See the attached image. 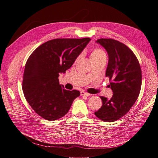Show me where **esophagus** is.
I'll use <instances>...</instances> for the list:
<instances>
[{"label":"esophagus","instance_id":"34e87169","mask_svg":"<svg viewBox=\"0 0 158 158\" xmlns=\"http://www.w3.org/2000/svg\"><path fill=\"white\" fill-rule=\"evenodd\" d=\"M80 94H81V95H82V96H89V94L85 92H84V91H81Z\"/></svg>","mask_w":158,"mask_h":158}]
</instances>
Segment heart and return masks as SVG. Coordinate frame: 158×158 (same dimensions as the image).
<instances>
[{
  "instance_id": "obj_1",
  "label": "heart",
  "mask_w": 158,
  "mask_h": 158,
  "mask_svg": "<svg viewBox=\"0 0 158 158\" xmlns=\"http://www.w3.org/2000/svg\"><path fill=\"white\" fill-rule=\"evenodd\" d=\"M104 56H106V53H105L104 51L101 49L96 48L92 50V52H91L90 54V58L91 60L97 59L100 58V57H102Z\"/></svg>"
}]
</instances>
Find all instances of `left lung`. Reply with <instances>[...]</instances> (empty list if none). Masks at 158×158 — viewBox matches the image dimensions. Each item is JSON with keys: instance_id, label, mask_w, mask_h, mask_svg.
I'll use <instances>...</instances> for the list:
<instances>
[{"instance_id": "8db88e82", "label": "left lung", "mask_w": 158, "mask_h": 158, "mask_svg": "<svg viewBox=\"0 0 158 158\" xmlns=\"http://www.w3.org/2000/svg\"><path fill=\"white\" fill-rule=\"evenodd\" d=\"M96 43L106 50L109 61L106 76L111 81V99L103 96L102 106L95 114L105 122L118 120L128 112L139 95L142 84L140 66L134 52L125 44L112 39Z\"/></svg>"}]
</instances>
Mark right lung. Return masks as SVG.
I'll list each match as a JSON object with an SVG mask.
<instances>
[{"label":"right lung","mask_w":158,"mask_h":158,"mask_svg":"<svg viewBox=\"0 0 158 158\" xmlns=\"http://www.w3.org/2000/svg\"><path fill=\"white\" fill-rule=\"evenodd\" d=\"M90 40H52L38 47L28 58L23 92L30 106L42 118L55 121L64 117L80 95L78 90H66L60 85L59 76L71 67Z\"/></svg>","instance_id":"1"}]
</instances>
